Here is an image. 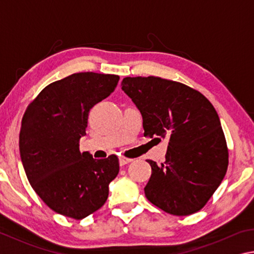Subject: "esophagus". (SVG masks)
Listing matches in <instances>:
<instances>
[{
    "instance_id": "esophagus-1",
    "label": "esophagus",
    "mask_w": 254,
    "mask_h": 254,
    "mask_svg": "<svg viewBox=\"0 0 254 254\" xmlns=\"http://www.w3.org/2000/svg\"><path fill=\"white\" fill-rule=\"evenodd\" d=\"M131 161H132V159L126 158V157H120V159H119V162H120V165H121V166L127 165V163H130Z\"/></svg>"
}]
</instances>
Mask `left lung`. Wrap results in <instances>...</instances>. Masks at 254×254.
Here are the masks:
<instances>
[{
  "instance_id": "obj_1",
  "label": "left lung",
  "mask_w": 254,
  "mask_h": 254,
  "mask_svg": "<svg viewBox=\"0 0 254 254\" xmlns=\"http://www.w3.org/2000/svg\"><path fill=\"white\" fill-rule=\"evenodd\" d=\"M122 91L143 120L144 136L168 141L166 161L148 160L151 177L145 197L165 212H198L220 186L229 151L220 118L203 94L160 77H126Z\"/></svg>"
}]
</instances>
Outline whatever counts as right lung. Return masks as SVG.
Here are the masks:
<instances>
[{"mask_svg": "<svg viewBox=\"0 0 254 254\" xmlns=\"http://www.w3.org/2000/svg\"><path fill=\"white\" fill-rule=\"evenodd\" d=\"M118 75L77 72L45 87L28 106L20 130V157L38 196L64 216L81 220L100 209L120 170L112 154L80 153L88 112L119 83Z\"/></svg>", "mask_w": 254, "mask_h": 254, "instance_id": "add662e5", "label": "right lung"}]
</instances>
